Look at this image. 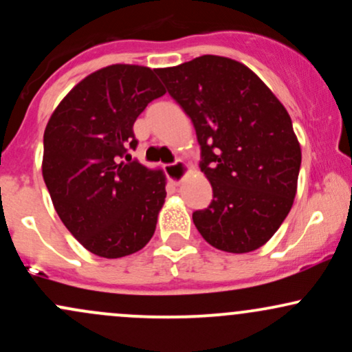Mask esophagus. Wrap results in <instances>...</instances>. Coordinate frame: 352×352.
I'll return each mask as SVG.
<instances>
[{
	"label": "esophagus",
	"instance_id": "1",
	"mask_svg": "<svg viewBox=\"0 0 352 352\" xmlns=\"http://www.w3.org/2000/svg\"><path fill=\"white\" fill-rule=\"evenodd\" d=\"M165 172H167V177L173 182V184L179 185L180 182L185 179V175H187L188 165L185 164L184 160H177L175 164H168L167 167H165Z\"/></svg>",
	"mask_w": 352,
	"mask_h": 352
}]
</instances>
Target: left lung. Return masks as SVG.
Returning <instances> with one entry per match:
<instances>
[{
	"mask_svg": "<svg viewBox=\"0 0 352 352\" xmlns=\"http://www.w3.org/2000/svg\"><path fill=\"white\" fill-rule=\"evenodd\" d=\"M157 74L192 119L200 168L213 190L208 208L193 212L197 230L221 252L258 250L296 197L301 147L288 111L250 67L223 56L205 54Z\"/></svg>",
	"mask_w": 352,
	"mask_h": 352,
	"instance_id": "obj_1",
	"label": "left lung"
}]
</instances>
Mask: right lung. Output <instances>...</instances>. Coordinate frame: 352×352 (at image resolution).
<instances>
[{
    "mask_svg": "<svg viewBox=\"0 0 352 352\" xmlns=\"http://www.w3.org/2000/svg\"><path fill=\"white\" fill-rule=\"evenodd\" d=\"M164 94L155 69L112 64L76 84L47 120L44 184L60 221L98 256L137 253L155 232L167 179L127 148L137 117Z\"/></svg>",
    "mask_w": 352,
    "mask_h": 352,
    "instance_id": "right-lung-1",
    "label": "right lung"
}]
</instances>
